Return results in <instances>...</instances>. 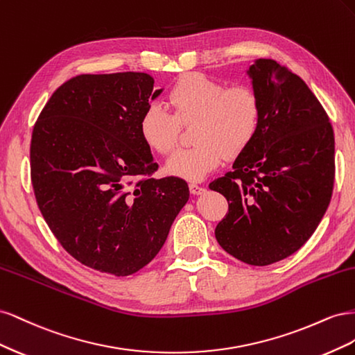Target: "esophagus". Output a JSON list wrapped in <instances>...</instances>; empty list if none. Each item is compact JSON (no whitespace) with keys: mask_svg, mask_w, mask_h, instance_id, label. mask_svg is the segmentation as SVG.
I'll list each match as a JSON object with an SVG mask.
<instances>
[{"mask_svg":"<svg viewBox=\"0 0 355 355\" xmlns=\"http://www.w3.org/2000/svg\"><path fill=\"white\" fill-rule=\"evenodd\" d=\"M189 191H191V194L200 196V194H202L204 191H206V188L201 187V185H198V184H194V182H192V184H189Z\"/></svg>","mask_w":355,"mask_h":355,"instance_id":"esophagus-1","label":"esophagus"}]
</instances>
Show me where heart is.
Wrapping results in <instances>:
<instances>
[{
    "label": "heart",
    "mask_w": 355,
    "mask_h": 355,
    "mask_svg": "<svg viewBox=\"0 0 355 355\" xmlns=\"http://www.w3.org/2000/svg\"><path fill=\"white\" fill-rule=\"evenodd\" d=\"M173 114L151 103L139 121L144 142L159 155H170L179 144L180 125L196 120L194 146L180 149L168 159L167 173L200 180L218 168L227 157L241 155L259 132L262 102L247 84H227L209 75L191 72L180 77L167 94Z\"/></svg>",
    "instance_id": "b5f03b06"
}]
</instances>
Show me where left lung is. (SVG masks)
<instances>
[{
	"instance_id": "left-lung-1",
	"label": "left lung",
	"mask_w": 355,
	"mask_h": 355,
	"mask_svg": "<svg viewBox=\"0 0 355 355\" xmlns=\"http://www.w3.org/2000/svg\"><path fill=\"white\" fill-rule=\"evenodd\" d=\"M249 73L262 102L259 132L209 188L228 201L214 230L222 249L265 266L297 252L323 219L335 182V136L323 105L292 69L259 59Z\"/></svg>"
}]
</instances>
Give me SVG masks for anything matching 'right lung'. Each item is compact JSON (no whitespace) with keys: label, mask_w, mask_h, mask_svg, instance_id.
<instances>
[{"label":"right lung","mask_w":355,"mask_h":355,"mask_svg":"<svg viewBox=\"0 0 355 355\" xmlns=\"http://www.w3.org/2000/svg\"><path fill=\"white\" fill-rule=\"evenodd\" d=\"M161 90L144 72L81 73L38 115L31 180L42 218L72 257L125 277L163 247L189 198L184 179L158 170L139 121Z\"/></svg>","instance_id":"obj_1"}]
</instances>
